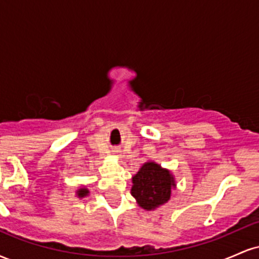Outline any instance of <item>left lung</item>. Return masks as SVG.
<instances>
[{"instance_id":"left-lung-1","label":"left lung","mask_w":259,"mask_h":259,"mask_svg":"<svg viewBox=\"0 0 259 259\" xmlns=\"http://www.w3.org/2000/svg\"><path fill=\"white\" fill-rule=\"evenodd\" d=\"M175 186L174 177L168 169L154 162H146L133 177L132 195L140 207L153 210L167 203Z\"/></svg>"}]
</instances>
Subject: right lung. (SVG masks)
I'll list each match as a JSON object with an SVG mask.
<instances>
[{"mask_svg":"<svg viewBox=\"0 0 259 259\" xmlns=\"http://www.w3.org/2000/svg\"><path fill=\"white\" fill-rule=\"evenodd\" d=\"M88 195H89V190L86 189V187H80V189L76 190V196H78L79 198L85 197V196Z\"/></svg>","mask_w":259,"mask_h":259,"instance_id":"right-lung-1","label":"right lung"}]
</instances>
